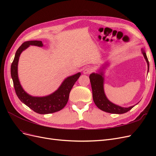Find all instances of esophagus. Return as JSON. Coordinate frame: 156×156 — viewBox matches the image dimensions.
Returning <instances> with one entry per match:
<instances>
[{
    "instance_id": "1",
    "label": "esophagus",
    "mask_w": 156,
    "mask_h": 156,
    "mask_svg": "<svg viewBox=\"0 0 156 156\" xmlns=\"http://www.w3.org/2000/svg\"><path fill=\"white\" fill-rule=\"evenodd\" d=\"M92 72V69L91 68L87 67V68H85L84 69L83 73L84 74H89V73H90Z\"/></svg>"
}]
</instances>
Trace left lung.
<instances>
[{
  "label": "left lung",
  "mask_w": 156,
  "mask_h": 156,
  "mask_svg": "<svg viewBox=\"0 0 156 156\" xmlns=\"http://www.w3.org/2000/svg\"><path fill=\"white\" fill-rule=\"evenodd\" d=\"M143 54L148 64V68L149 70V62L145 52L143 50ZM103 73L101 72L100 74L92 73L90 75V81L91 87L92 90L93 100L96 105L100 109L112 114H123L131 110L134 106L129 107H122L116 105L114 103L108 101L107 98L103 90Z\"/></svg>",
  "instance_id": "obj_1"
}]
</instances>
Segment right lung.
Masks as SVG:
<instances>
[{"instance_id":"right-lung-1","label":"right lung","mask_w":156,"mask_h":156,"mask_svg":"<svg viewBox=\"0 0 156 156\" xmlns=\"http://www.w3.org/2000/svg\"><path fill=\"white\" fill-rule=\"evenodd\" d=\"M30 45L42 47L43 44L41 41H27L22 44L17 50L11 66V76L16 93L19 99L24 104L38 114L45 115L59 111L67 104L71 90L80 77L81 73H77L66 79L57 90L49 96L45 97H33L29 95L22 88L19 81L17 65L21 52Z\"/></svg>"}]
</instances>
